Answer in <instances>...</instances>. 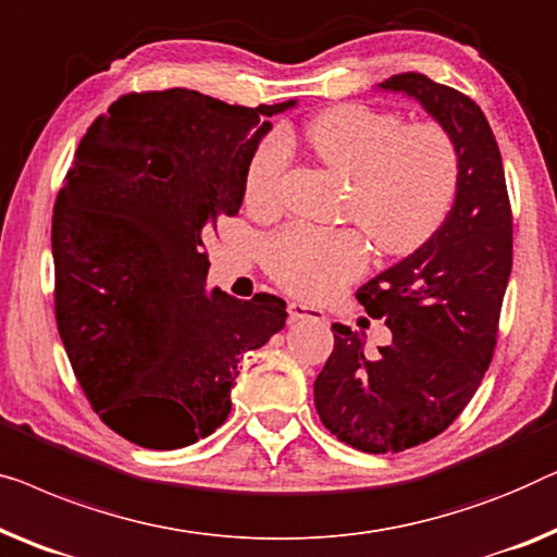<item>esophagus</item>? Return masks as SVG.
I'll return each mask as SVG.
<instances>
[{
  "label": "esophagus",
  "instance_id": "1",
  "mask_svg": "<svg viewBox=\"0 0 557 557\" xmlns=\"http://www.w3.org/2000/svg\"><path fill=\"white\" fill-rule=\"evenodd\" d=\"M288 321H326V313L317 309V306H306V304H298L292 301L288 304Z\"/></svg>",
  "mask_w": 557,
  "mask_h": 557
}]
</instances>
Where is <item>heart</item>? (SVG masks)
Here are the masks:
<instances>
[{
    "instance_id": "b5f03b06",
    "label": "heart",
    "mask_w": 557,
    "mask_h": 557,
    "mask_svg": "<svg viewBox=\"0 0 557 557\" xmlns=\"http://www.w3.org/2000/svg\"><path fill=\"white\" fill-rule=\"evenodd\" d=\"M306 143L334 173L351 181L346 215L357 221L379 251H414L447 219L459 183V152L437 123H407L367 104H338L306 125ZM288 145L269 135L246 168L248 206H278ZM361 233L292 225L265 246V265L288 294L309 301L334 296L367 271Z\"/></svg>"
}]
</instances>
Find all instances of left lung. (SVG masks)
Segmentation results:
<instances>
[{"label":"left lung","instance_id":"left-lung-1","mask_svg":"<svg viewBox=\"0 0 557 557\" xmlns=\"http://www.w3.org/2000/svg\"><path fill=\"white\" fill-rule=\"evenodd\" d=\"M379 87L414 98L453 135L459 183L430 240L357 292L369 317L389 326L392 344L367 357L364 336L334 324V351L313 382L326 430L372 455L430 442L470 405L493 361L512 271L503 158L480 104L419 72Z\"/></svg>","mask_w":557,"mask_h":557}]
</instances>
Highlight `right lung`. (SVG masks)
<instances>
[{
  "instance_id": "right-lung-1",
  "label": "right lung",
  "mask_w": 557,
  "mask_h": 557,
  "mask_svg": "<svg viewBox=\"0 0 557 557\" xmlns=\"http://www.w3.org/2000/svg\"><path fill=\"white\" fill-rule=\"evenodd\" d=\"M294 104L131 92L77 145L52 213L54 317L85 397L135 445L219 430L238 361L286 324L278 296L208 292L206 238L244 203L269 117Z\"/></svg>"
}]
</instances>
